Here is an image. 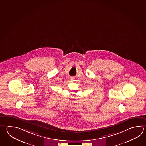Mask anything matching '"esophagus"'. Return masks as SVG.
Returning <instances> with one entry per match:
<instances>
[{
  "instance_id": "1",
  "label": "esophagus",
  "mask_w": 146,
  "mask_h": 146,
  "mask_svg": "<svg viewBox=\"0 0 146 146\" xmlns=\"http://www.w3.org/2000/svg\"><path fill=\"white\" fill-rule=\"evenodd\" d=\"M70 80H73V78H71Z\"/></svg>"
}]
</instances>
